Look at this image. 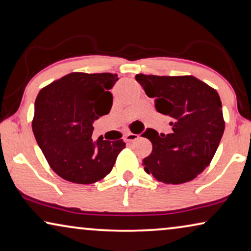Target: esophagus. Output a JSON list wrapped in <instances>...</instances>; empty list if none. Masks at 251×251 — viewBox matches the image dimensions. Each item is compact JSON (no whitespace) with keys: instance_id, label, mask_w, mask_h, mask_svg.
<instances>
[{"instance_id":"1","label":"esophagus","mask_w":251,"mask_h":251,"mask_svg":"<svg viewBox=\"0 0 251 251\" xmlns=\"http://www.w3.org/2000/svg\"><path fill=\"white\" fill-rule=\"evenodd\" d=\"M138 137H140V136H138L137 134H133V133H127L126 135H125V141H126V142H129V143H130V142H134V141H136Z\"/></svg>"}]
</instances>
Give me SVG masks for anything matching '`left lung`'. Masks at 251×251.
Returning a JSON list of instances; mask_svg holds the SVG:
<instances>
[{"instance_id": "8db88e82", "label": "left lung", "mask_w": 251, "mask_h": 251, "mask_svg": "<svg viewBox=\"0 0 251 251\" xmlns=\"http://www.w3.org/2000/svg\"><path fill=\"white\" fill-rule=\"evenodd\" d=\"M136 80L158 113L173 118V133L159 135L148 128L152 153L143 159L145 173L166 184H184L196 178L214 156L224 132L219 93L194 76L137 74Z\"/></svg>"}]
</instances>
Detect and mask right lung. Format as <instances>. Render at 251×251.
Masks as SVG:
<instances>
[{"label": "right lung", "instance_id": "add662e5", "mask_svg": "<svg viewBox=\"0 0 251 251\" xmlns=\"http://www.w3.org/2000/svg\"><path fill=\"white\" fill-rule=\"evenodd\" d=\"M113 73H71L42 89L35 101L32 132L45 158L59 177L75 184L101 180L125 143L93 141V122L110 111Z\"/></svg>", "mask_w": 251, "mask_h": 251}]
</instances>
